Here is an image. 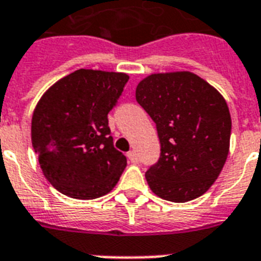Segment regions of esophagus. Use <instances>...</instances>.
Listing matches in <instances>:
<instances>
[{
	"label": "esophagus",
	"mask_w": 261,
	"mask_h": 261,
	"mask_svg": "<svg viewBox=\"0 0 261 261\" xmlns=\"http://www.w3.org/2000/svg\"><path fill=\"white\" fill-rule=\"evenodd\" d=\"M128 158L132 163H137V153L135 151H129L128 152Z\"/></svg>",
	"instance_id": "obj_1"
}]
</instances>
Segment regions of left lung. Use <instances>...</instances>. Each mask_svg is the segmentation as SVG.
Instances as JSON below:
<instances>
[{"label":"left lung","instance_id":"1","mask_svg":"<svg viewBox=\"0 0 261 261\" xmlns=\"http://www.w3.org/2000/svg\"><path fill=\"white\" fill-rule=\"evenodd\" d=\"M136 100L161 141L158 162L145 173L151 191L174 203L205 193L229 153L231 118L223 96L197 74L173 72L141 80Z\"/></svg>","mask_w":261,"mask_h":261}]
</instances>
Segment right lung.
Masks as SVG:
<instances>
[{
	"mask_svg": "<svg viewBox=\"0 0 261 261\" xmlns=\"http://www.w3.org/2000/svg\"><path fill=\"white\" fill-rule=\"evenodd\" d=\"M129 76L79 69L58 80L38 102L31 140L40 169L58 192L91 200L116 187L126 156L114 148L108 114Z\"/></svg>",
	"mask_w": 261,
	"mask_h": 261,
	"instance_id": "add662e5",
	"label": "right lung"
}]
</instances>
